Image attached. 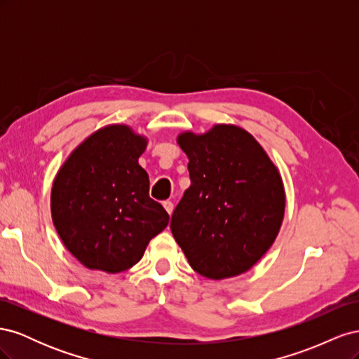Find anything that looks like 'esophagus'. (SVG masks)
I'll list each match as a JSON object with an SVG mask.
<instances>
[{"label":"esophagus","mask_w":359,"mask_h":359,"mask_svg":"<svg viewBox=\"0 0 359 359\" xmlns=\"http://www.w3.org/2000/svg\"><path fill=\"white\" fill-rule=\"evenodd\" d=\"M163 206H165V210H166L168 214L170 215L172 211H173V203H172L170 201H165V202H163Z\"/></svg>","instance_id":"obj_1"}]
</instances>
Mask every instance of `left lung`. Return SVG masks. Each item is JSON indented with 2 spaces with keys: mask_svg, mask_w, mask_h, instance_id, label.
Returning a JSON list of instances; mask_svg holds the SVG:
<instances>
[{
  "mask_svg": "<svg viewBox=\"0 0 359 359\" xmlns=\"http://www.w3.org/2000/svg\"><path fill=\"white\" fill-rule=\"evenodd\" d=\"M177 142L189 157L190 187L170 231L198 274L223 280L256 265L283 223L286 193L277 166L243 127L215 124Z\"/></svg>",
  "mask_w": 359,
  "mask_h": 359,
  "instance_id": "obj_1",
  "label": "left lung"
}]
</instances>
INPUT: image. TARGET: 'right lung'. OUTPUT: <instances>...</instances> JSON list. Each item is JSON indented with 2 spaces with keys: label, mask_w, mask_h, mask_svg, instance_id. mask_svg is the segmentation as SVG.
<instances>
[{
  "label": "right lung",
  "mask_w": 359,
  "mask_h": 359,
  "mask_svg": "<svg viewBox=\"0 0 359 359\" xmlns=\"http://www.w3.org/2000/svg\"><path fill=\"white\" fill-rule=\"evenodd\" d=\"M148 137L126 124L95 130L58 169L50 191L53 226L69 252L88 269L116 274L142 259L169 223L149 198L139 165Z\"/></svg>",
  "instance_id": "add662e5"
}]
</instances>
